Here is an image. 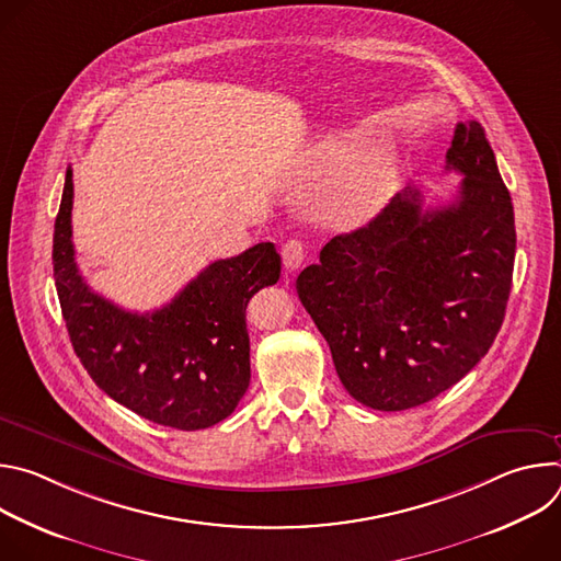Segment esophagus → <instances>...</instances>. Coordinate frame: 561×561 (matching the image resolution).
<instances>
[{"instance_id":"1","label":"esophagus","mask_w":561,"mask_h":561,"mask_svg":"<svg viewBox=\"0 0 561 561\" xmlns=\"http://www.w3.org/2000/svg\"><path fill=\"white\" fill-rule=\"evenodd\" d=\"M282 260H284L286 271H297L304 264L306 249H304V244L299 242V239H288V242L282 249Z\"/></svg>"}]
</instances>
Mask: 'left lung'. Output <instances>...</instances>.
I'll return each mask as SVG.
<instances>
[{
    "label": "left lung",
    "mask_w": 561,
    "mask_h": 561,
    "mask_svg": "<svg viewBox=\"0 0 561 561\" xmlns=\"http://www.w3.org/2000/svg\"><path fill=\"white\" fill-rule=\"evenodd\" d=\"M446 171L457 197L424 208L397 193L366 226L333 237L297 295L359 404L407 411L455 386L493 346L515 264V215L479 122H459Z\"/></svg>",
    "instance_id": "left-lung-1"
}]
</instances>
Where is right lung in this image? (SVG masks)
I'll list each match as a JSON object with an SVG mask.
<instances>
[{
	"instance_id": "add662e5",
	"label": "right lung",
	"mask_w": 561,
	"mask_h": 561,
	"mask_svg": "<svg viewBox=\"0 0 561 561\" xmlns=\"http://www.w3.org/2000/svg\"><path fill=\"white\" fill-rule=\"evenodd\" d=\"M72 171L53 234L57 297L72 348L93 381L139 417L180 431L226 420L251 381L247 306L273 286L282 257L271 242L208 264L171 304L130 312L89 288L72 247Z\"/></svg>"
}]
</instances>
